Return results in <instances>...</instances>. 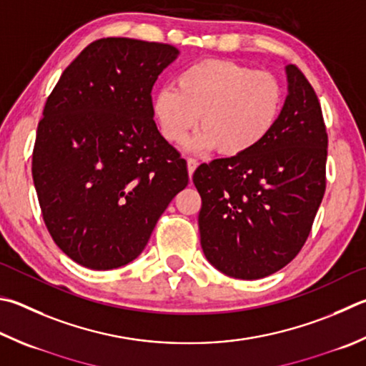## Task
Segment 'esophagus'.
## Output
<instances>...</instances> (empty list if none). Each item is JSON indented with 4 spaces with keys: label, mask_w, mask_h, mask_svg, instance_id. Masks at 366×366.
Masks as SVG:
<instances>
[{
    "label": "esophagus",
    "mask_w": 366,
    "mask_h": 366,
    "mask_svg": "<svg viewBox=\"0 0 366 366\" xmlns=\"http://www.w3.org/2000/svg\"><path fill=\"white\" fill-rule=\"evenodd\" d=\"M197 166H198L197 160H194V158H187V171H189L190 177L194 176V171L197 169Z\"/></svg>",
    "instance_id": "obj_1"
}]
</instances>
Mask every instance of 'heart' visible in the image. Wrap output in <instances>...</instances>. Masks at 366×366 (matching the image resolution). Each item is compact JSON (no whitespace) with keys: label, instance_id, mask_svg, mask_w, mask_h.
I'll list each match as a JSON object with an SVG mask.
<instances>
[{"label":"heart","instance_id":"heart-1","mask_svg":"<svg viewBox=\"0 0 366 366\" xmlns=\"http://www.w3.org/2000/svg\"><path fill=\"white\" fill-rule=\"evenodd\" d=\"M283 107L285 88L274 73L217 59L184 69L176 78V89H160L152 102L166 141L182 142L198 123L202 132L187 149H217L230 158L256 150L280 122Z\"/></svg>","mask_w":366,"mask_h":366}]
</instances>
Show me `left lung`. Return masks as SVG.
Wrapping results in <instances>:
<instances>
[{"mask_svg": "<svg viewBox=\"0 0 366 366\" xmlns=\"http://www.w3.org/2000/svg\"><path fill=\"white\" fill-rule=\"evenodd\" d=\"M285 70L288 96L272 134L248 155L219 158L194 172L204 256L240 280L272 275L293 261L327 187L328 136L320 102L296 65Z\"/></svg>", "mask_w": 366, "mask_h": 366, "instance_id": "left-lung-1", "label": "left lung"}]
</instances>
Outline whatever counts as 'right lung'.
Masks as SVG:
<instances>
[{
    "instance_id": "1",
    "label": "right lung",
    "mask_w": 366,
    "mask_h": 366,
    "mask_svg": "<svg viewBox=\"0 0 366 366\" xmlns=\"http://www.w3.org/2000/svg\"><path fill=\"white\" fill-rule=\"evenodd\" d=\"M177 56L171 44L97 39L46 101L33 182L52 240L83 267L134 261L187 187V163L158 131L150 94Z\"/></svg>"
}]
</instances>
